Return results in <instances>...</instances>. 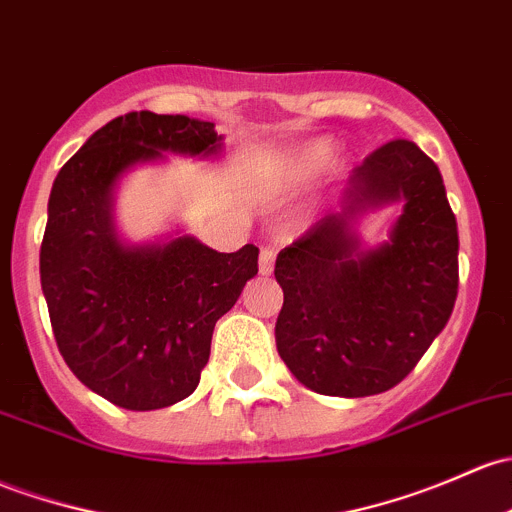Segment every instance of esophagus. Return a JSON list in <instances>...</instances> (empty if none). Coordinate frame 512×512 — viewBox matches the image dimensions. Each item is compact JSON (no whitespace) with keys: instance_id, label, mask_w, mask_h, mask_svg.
Here are the masks:
<instances>
[{"instance_id":"obj_1","label":"esophagus","mask_w":512,"mask_h":512,"mask_svg":"<svg viewBox=\"0 0 512 512\" xmlns=\"http://www.w3.org/2000/svg\"><path fill=\"white\" fill-rule=\"evenodd\" d=\"M274 257H277V250L274 247H262L260 250V274H272L274 267Z\"/></svg>"}]
</instances>
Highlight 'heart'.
Here are the masks:
<instances>
[{"mask_svg": "<svg viewBox=\"0 0 512 512\" xmlns=\"http://www.w3.org/2000/svg\"><path fill=\"white\" fill-rule=\"evenodd\" d=\"M326 157L328 149L324 144H309V147L284 154V157L267 159L252 176V186L260 196L279 198L304 184L309 176H314V171L324 164Z\"/></svg>", "mask_w": 512, "mask_h": 512, "instance_id": "1", "label": "heart"}]
</instances>
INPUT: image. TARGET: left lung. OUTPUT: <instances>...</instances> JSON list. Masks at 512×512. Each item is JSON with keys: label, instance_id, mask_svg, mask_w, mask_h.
Here are the masks:
<instances>
[{"label": "left lung", "instance_id": "8db88e82", "mask_svg": "<svg viewBox=\"0 0 512 512\" xmlns=\"http://www.w3.org/2000/svg\"><path fill=\"white\" fill-rule=\"evenodd\" d=\"M403 203L391 240L363 248V212ZM274 336L294 378L319 395L368 397L412 373L454 311L459 230L432 159L392 139L348 176L328 213L277 255Z\"/></svg>", "mask_w": 512, "mask_h": 512}]
</instances>
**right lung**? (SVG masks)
I'll return each instance as SVG.
<instances>
[{
    "label": "right lung",
    "mask_w": 512,
    "mask_h": 512,
    "mask_svg": "<svg viewBox=\"0 0 512 512\" xmlns=\"http://www.w3.org/2000/svg\"><path fill=\"white\" fill-rule=\"evenodd\" d=\"M223 134L186 115L127 112L63 164L48 198L41 289L58 351L112 405L147 412L191 395L215 321L257 274L255 245L215 252L191 235L127 245L112 220L117 181L164 154L215 157Z\"/></svg>",
    "instance_id": "1"
}]
</instances>
